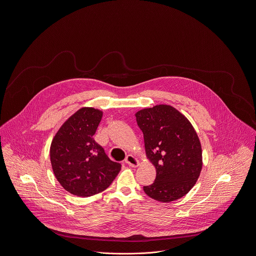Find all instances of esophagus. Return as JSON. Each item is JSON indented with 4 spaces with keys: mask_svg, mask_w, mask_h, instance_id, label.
<instances>
[{
    "mask_svg": "<svg viewBox=\"0 0 256 256\" xmlns=\"http://www.w3.org/2000/svg\"><path fill=\"white\" fill-rule=\"evenodd\" d=\"M124 162H126V164H128L130 167H136V166L140 165L138 160L134 156H132V155H128L126 157V159H124Z\"/></svg>",
    "mask_w": 256,
    "mask_h": 256,
    "instance_id": "obj_1",
    "label": "esophagus"
}]
</instances>
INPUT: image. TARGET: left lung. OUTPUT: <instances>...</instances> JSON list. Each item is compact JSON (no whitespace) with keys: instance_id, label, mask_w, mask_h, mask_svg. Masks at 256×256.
I'll list each match as a JSON object with an SVG mask.
<instances>
[{"instance_id":"left-lung-1","label":"left lung","mask_w":256,"mask_h":256,"mask_svg":"<svg viewBox=\"0 0 256 256\" xmlns=\"http://www.w3.org/2000/svg\"><path fill=\"white\" fill-rule=\"evenodd\" d=\"M144 138L146 155L156 168L152 184L144 192L161 202L186 196L202 168L198 136L190 120L169 105H157L136 114Z\"/></svg>"}]
</instances>
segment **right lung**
Instances as JSON below:
<instances>
[{
	"instance_id": "obj_1",
	"label": "right lung",
	"mask_w": 256,
	"mask_h": 256,
	"mask_svg": "<svg viewBox=\"0 0 256 256\" xmlns=\"http://www.w3.org/2000/svg\"><path fill=\"white\" fill-rule=\"evenodd\" d=\"M102 112L82 108L58 130L50 148L53 172L60 186L70 194L88 198L106 190L122 165L111 161L93 136Z\"/></svg>"
}]
</instances>
